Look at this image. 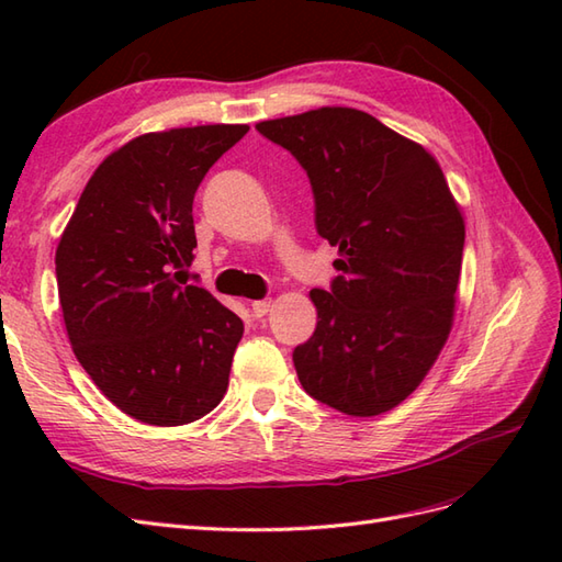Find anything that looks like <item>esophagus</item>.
I'll return each mask as SVG.
<instances>
[{
	"label": "esophagus",
	"mask_w": 562,
	"mask_h": 562,
	"mask_svg": "<svg viewBox=\"0 0 562 562\" xmlns=\"http://www.w3.org/2000/svg\"><path fill=\"white\" fill-rule=\"evenodd\" d=\"M250 312H254L256 318H262L268 312H270V300H258L250 304Z\"/></svg>",
	"instance_id": "34e87169"
}]
</instances>
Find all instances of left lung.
Returning <instances> with one entry per match:
<instances>
[{
    "label": "left lung",
    "instance_id": "obj_1",
    "mask_svg": "<svg viewBox=\"0 0 562 562\" xmlns=\"http://www.w3.org/2000/svg\"><path fill=\"white\" fill-rule=\"evenodd\" d=\"M302 164L316 232L340 274L312 290L316 330L292 352L308 396L345 415L396 408L435 364L453 324L465 226L437 159L374 115L326 105L262 121Z\"/></svg>",
    "mask_w": 562,
    "mask_h": 562
}]
</instances>
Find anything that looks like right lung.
<instances>
[{
    "mask_svg": "<svg viewBox=\"0 0 562 562\" xmlns=\"http://www.w3.org/2000/svg\"><path fill=\"white\" fill-rule=\"evenodd\" d=\"M248 125L147 133L89 178L55 254L65 328L103 396L139 423L176 427L217 408L244 321L183 282L193 198Z\"/></svg>",
    "mask_w": 562,
    "mask_h": 562,
    "instance_id": "1",
    "label": "right lung"
}]
</instances>
